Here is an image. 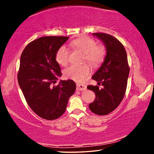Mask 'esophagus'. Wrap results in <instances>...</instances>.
Listing matches in <instances>:
<instances>
[{
	"label": "esophagus",
	"mask_w": 154,
	"mask_h": 154,
	"mask_svg": "<svg viewBox=\"0 0 154 154\" xmlns=\"http://www.w3.org/2000/svg\"><path fill=\"white\" fill-rule=\"evenodd\" d=\"M86 86L82 84H77L76 85V90H86Z\"/></svg>",
	"instance_id": "1"
}]
</instances>
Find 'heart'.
<instances>
[{
    "instance_id": "obj_1",
    "label": "heart",
    "mask_w": 154,
    "mask_h": 154,
    "mask_svg": "<svg viewBox=\"0 0 154 154\" xmlns=\"http://www.w3.org/2000/svg\"><path fill=\"white\" fill-rule=\"evenodd\" d=\"M74 49L85 54L84 62H88L93 67L100 66L104 62L106 50L103 45H97L94 39L89 37H82L71 43ZM69 51L65 46H61L55 54L57 62L61 66H66L69 62ZM90 68L88 64L71 65L64 70V75L75 81H82L90 74Z\"/></svg>"
}]
</instances>
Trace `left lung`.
I'll list each match as a JSON object with an SVG mask.
<instances>
[{"label": "left lung", "instance_id": "obj_1", "mask_svg": "<svg viewBox=\"0 0 154 154\" xmlns=\"http://www.w3.org/2000/svg\"><path fill=\"white\" fill-rule=\"evenodd\" d=\"M103 42L106 49L104 61L92 79L98 85H88L87 88L95 94L96 98L89 104L92 113L97 115L109 114L119 106L123 100L127 88L130 67L127 53L121 42L112 35L104 33H94Z\"/></svg>", "mask_w": 154, "mask_h": 154}]
</instances>
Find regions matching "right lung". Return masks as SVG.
Wrapping results in <instances>:
<instances>
[{"instance_id": "right-lung-1", "label": "right lung", "mask_w": 154, "mask_h": 154, "mask_svg": "<svg viewBox=\"0 0 154 154\" xmlns=\"http://www.w3.org/2000/svg\"><path fill=\"white\" fill-rule=\"evenodd\" d=\"M68 39L66 36L39 38L29 43L21 55L19 85L27 104L42 119L54 120L62 116L76 88L72 80L52 85L62 75L56 52Z\"/></svg>"}]
</instances>
